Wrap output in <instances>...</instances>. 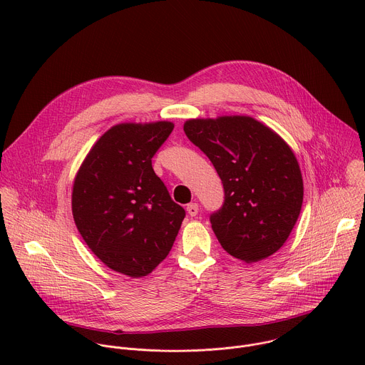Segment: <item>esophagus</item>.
<instances>
[{"mask_svg":"<svg viewBox=\"0 0 365 365\" xmlns=\"http://www.w3.org/2000/svg\"><path fill=\"white\" fill-rule=\"evenodd\" d=\"M186 211H187V214H189L190 217H196L197 212H199L197 203H189V205L186 206Z\"/></svg>","mask_w":365,"mask_h":365,"instance_id":"obj_1","label":"esophagus"}]
</instances>
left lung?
<instances>
[{
    "instance_id": "left-lung-1",
    "label": "left lung",
    "mask_w": 365,
    "mask_h": 365,
    "mask_svg": "<svg viewBox=\"0 0 365 365\" xmlns=\"http://www.w3.org/2000/svg\"><path fill=\"white\" fill-rule=\"evenodd\" d=\"M183 130L224 185V205L211 215L222 248L248 264L279 251L303 202V179L289 144L248 115L192 118Z\"/></svg>"
}]
</instances>
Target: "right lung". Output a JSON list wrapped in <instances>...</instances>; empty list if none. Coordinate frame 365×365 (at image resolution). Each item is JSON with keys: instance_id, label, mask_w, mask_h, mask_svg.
<instances>
[{"instance_id": "add662e5", "label": "right lung", "mask_w": 365, "mask_h": 365, "mask_svg": "<svg viewBox=\"0 0 365 365\" xmlns=\"http://www.w3.org/2000/svg\"><path fill=\"white\" fill-rule=\"evenodd\" d=\"M175 124L121 123L103 133L72 187V214L91 251L128 277L150 274L170 252L185 218L151 159Z\"/></svg>"}]
</instances>
